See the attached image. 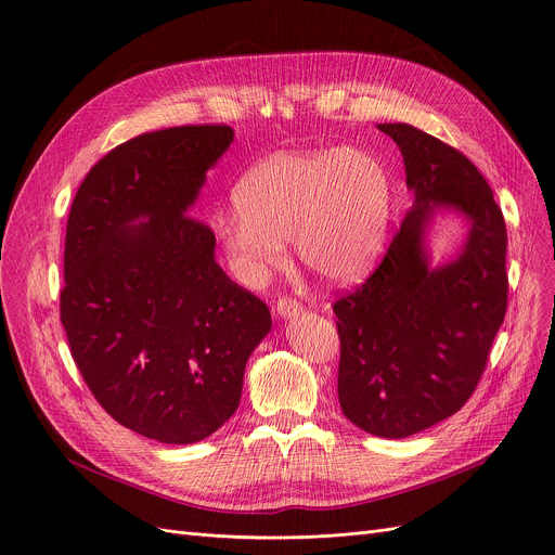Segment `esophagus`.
I'll return each instance as SVG.
<instances>
[{
	"label": "esophagus",
	"instance_id": "obj_1",
	"mask_svg": "<svg viewBox=\"0 0 555 555\" xmlns=\"http://www.w3.org/2000/svg\"><path fill=\"white\" fill-rule=\"evenodd\" d=\"M274 311H276L281 318H292V315H298V313L302 311V305L296 302V300H292V298H287V296H283V298H279V300L274 302Z\"/></svg>",
	"mask_w": 555,
	"mask_h": 555
}]
</instances>
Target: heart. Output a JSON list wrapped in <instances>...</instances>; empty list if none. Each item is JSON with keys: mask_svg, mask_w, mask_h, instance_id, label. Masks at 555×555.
I'll return each instance as SVG.
<instances>
[{"mask_svg": "<svg viewBox=\"0 0 555 555\" xmlns=\"http://www.w3.org/2000/svg\"><path fill=\"white\" fill-rule=\"evenodd\" d=\"M392 218V182L363 150H285L250 167L235 205L211 218L235 276L259 285L285 259L292 237L298 261L320 281L348 285L377 261Z\"/></svg>", "mask_w": 555, "mask_h": 555, "instance_id": "heart-1", "label": "heart"}]
</instances>
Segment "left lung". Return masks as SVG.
<instances>
[{
	"instance_id": "obj_1",
	"label": "left lung",
	"mask_w": 555,
	"mask_h": 555,
	"mask_svg": "<svg viewBox=\"0 0 555 555\" xmlns=\"http://www.w3.org/2000/svg\"><path fill=\"white\" fill-rule=\"evenodd\" d=\"M405 160L414 205L379 268L333 305L344 416L379 438H408L453 416L475 392L505 318L507 233L481 171L410 126L379 124ZM438 208L469 222L461 255L430 268L426 227Z\"/></svg>"
}]
</instances>
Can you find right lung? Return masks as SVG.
I'll return each mask as SVG.
<instances>
[{
	"mask_svg": "<svg viewBox=\"0 0 555 555\" xmlns=\"http://www.w3.org/2000/svg\"><path fill=\"white\" fill-rule=\"evenodd\" d=\"M233 137L176 126L117 145L67 220L72 357L111 418L163 444L205 440L235 414L246 361L272 328L268 305L224 274L214 231L190 216Z\"/></svg>",
	"mask_w": 555,
	"mask_h": 555,
	"instance_id": "add662e5",
	"label": "right lung"
}]
</instances>
